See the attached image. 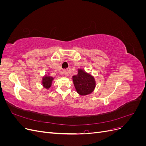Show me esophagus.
Wrapping results in <instances>:
<instances>
[{
  "mask_svg": "<svg viewBox=\"0 0 146 146\" xmlns=\"http://www.w3.org/2000/svg\"><path fill=\"white\" fill-rule=\"evenodd\" d=\"M63 74L64 76H68V70L67 69L63 70Z\"/></svg>",
  "mask_w": 146,
  "mask_h": 146,
  "instance_id": "34e87169",
  "label": "esophagus"
}]
</instances>
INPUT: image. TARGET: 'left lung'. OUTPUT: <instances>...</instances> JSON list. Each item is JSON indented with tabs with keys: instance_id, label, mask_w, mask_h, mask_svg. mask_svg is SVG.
Masks as SVG:
<instances>
[{
	"instance_id": "obj_1",
	"label": "left lung",
	"mask_w": 146,
	"mask_h": 146,
	"mask_svg": "<svg viewBox=\"0 0 146 146\" xmlns=\"http://www.w3.org/2000/svg\"><path fill=\"white\" fill-rule=\"evenodd\" d=\"M72 81L77 92L81 96L90 94L96 86L94 77L82 69H78V74L72 76Z\"/></svg>"
}]
</instances>
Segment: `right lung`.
<instances>
[{"label": "right lung", "mask_w": 146, "mask_h": 146, "mask_svg": "<svg viewBox=\"0 0 146 146\" xmlns=\"http://www.w3.org/2000/svg\"><path fill=\"white\" fill-rule=\"evenodd\" d=\"M54 80V78L50 76L49 73L45 74L42 78V86L46 88L47 90H48L51 87L52 85V82Z\"/></svg>", "instance_id": "right-lung-1"}]
</instances>
